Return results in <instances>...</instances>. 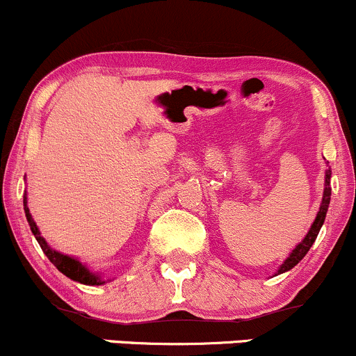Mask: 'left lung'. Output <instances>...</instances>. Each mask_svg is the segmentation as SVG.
<instances>
[{
  "instance_id": "1",
  "label": "left lung",
  "mask_w": 356,
  "mask_h": 356,
  "mask_svg": "<svg viewBox=\"0 0 356 356\" xmlns=\"http://www.w3.org/2000/svg\"><path fill=\"white\" fill-rule=\"evenodd\" d=\"M330 179H331V170H326V173H325V190H323V200H321V205H319V211L316 213V218H314L311 229L307 230L306 237L302 238V241L299 242L296 247H294L293 252H291L289 257H287L286 261L282 262L281 267L277 269V273H275V275L287 273V270H291L294 266L299 264V262L302 261V257H305V255L307 254V250L311 249V245H313L314 241H316L319 230H321L323 223H325L326 211H328V207H330V200H331Z\"/></svg>"
}]
</instances>
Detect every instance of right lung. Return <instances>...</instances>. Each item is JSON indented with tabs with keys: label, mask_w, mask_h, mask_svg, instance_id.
<instances>
[{
	"label": "right lung",
	"mask_w": 356,
	"mask_h": 356,
	"mask_svg": "<svg viewBox=\"0 0 356 356\" xmlns=\"http://www.w3.org/2000/svg\"><path fill=\"white\" fill-rule=\"evenodd\" d=\"M28 200H26V193L23 195V209H25V215H26V220H28V225H30L31 232H33L35 238H37V242L40 243V247H42L43 254L49 257V261L54 264L57 269L62 273L63 275H67V277L72 279V281L75 282H81V284H86V286H101V284H106L109 279H102L101 274L97 273H92V270L87 267L86 264H82L79 259L72 257V255H67V254H62L58 252V250L51 249V247L47 243L45 238L42 237V234H40L37 223H35L33 217H31L30 213V209H28Z\"/></svg>",
	"instance_id": "obj_1"
}]
</instances>
